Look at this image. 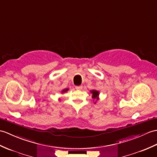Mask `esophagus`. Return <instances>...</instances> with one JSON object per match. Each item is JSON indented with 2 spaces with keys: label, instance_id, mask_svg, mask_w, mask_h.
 Masks as SVG:
<instances>
[{
  "label": "esophagus",
  "instance_id": "obj_1",
  "mask_svg": "<svg viewBox=\"0 0 157 157\" xmlns=\"http://www.w3.org/2000/svg\"><path fill=\"white\" fill-rule=\"evenodd\" d=\"M82 86H75V89L76 90H82Z\"/></svg>",
  "mask_w": 157,
  "mask_h": 157
}]
</instances>
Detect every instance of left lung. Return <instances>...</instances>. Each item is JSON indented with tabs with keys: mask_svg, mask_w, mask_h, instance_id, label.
<instances>
[{
	"mask_svg": "<svg viewBox=\"0 0 157 157\" xmlns=\"http://www.w3.org/2000/svg\"><path fill=\"white\" fill-rule=\"evenodd\" d=\"M91 93H92V98H94V99H97L98 100V95H99V93H98V91L96 90H92L91 91Z\"/></svg>",
	"mask_w": 157,
	"mask_h": 157,
	"instance_id": "8db88e82",
	"label": "left lung"
}]
</instances>
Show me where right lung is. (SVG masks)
<instances>
[{
	"instance_id": "add662e5",
	"label": "right lung",
	"mask_w": 157,
	"mask_h": 157,
	"mask_svg": "<svg viewBox=\"0 0 157 157\" xmlns=\"http://www.w3.org/2000/svg\"><path fill=\"white\" fill-rule=\"evenodd\" d=\"M67 90H68V89H65V90H63V91H62V92H67Z\"/></svg>"
}]
</instances>
